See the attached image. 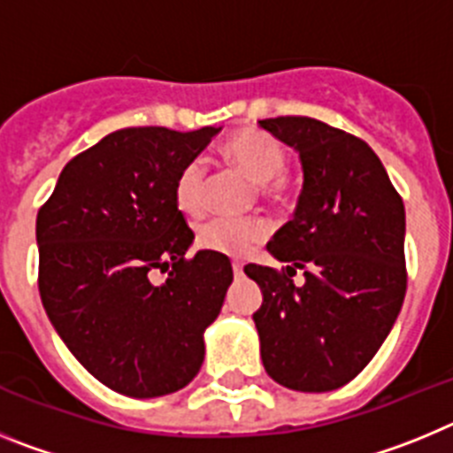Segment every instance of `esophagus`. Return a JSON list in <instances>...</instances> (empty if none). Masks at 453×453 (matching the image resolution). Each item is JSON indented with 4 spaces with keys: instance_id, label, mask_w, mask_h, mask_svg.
<instances>
[{
    "instance_id": "esophagus-1",
    "label": "esophagus",
    "mask_w": 453,
    "mask_h": 453,
    "mask_svg": "<svg viewBox=\"0 0 453 453\" xmlns=\"http://www.w3.org/2000/svg\"><path fill=\"white\" fill-rule=\"evenodd\" d=\"M231 267H234V274L235 276H242V263L234 261V263H231Z\"/></svg>"
}]
</instances>
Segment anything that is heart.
<instances>
[{
  "mask_svg": "<svg viewBox=\"0 0 453 453\" xmlns=\"http://www.w3.org/2000/svg\"><path fill=\"white\" fill-rule=\"evenodd\" d=\"M224 156L247 177L261 186L267 197L281 192V177L286 172L288 156L276 140L263 134L245 131L224 145ZM174 202L186 215H199L206 206V165L202 158H192L179 170L174 181ZM270 234V224L261 218H218L203 222L197 229L199 247L224 256H245Z\"/></svg>",
  "mask_w": 453,
  "mask_h": 453,
  "instance_id": "b5f03b06",
  "label": "heart"
}]
</instances>
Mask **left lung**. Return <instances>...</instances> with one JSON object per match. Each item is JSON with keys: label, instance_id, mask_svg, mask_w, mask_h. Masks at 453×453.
<instances>
[{"label": "left lung", "instance_id": "left-lung-1", "mask_svg": "<svg viewBox=\"0 0 453 453\" xmlns=\"http://www.w3.org/2000/svg\"><path fill=\"white\" fill-rule=\"evenodd\" d=\"M258 127L297 151L303 172L295 215L267 242L286 272L245 265L263 292V365L290 390L329 392L361 374L402 311L403 202L361 138L313 118ZM297 269L302 287L291 283Z\"/></svg>", "mask_w": 453, "mask_h": 453}]
</instances>
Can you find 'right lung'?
Returning <instances> with one entry per match:
<instances>
[{"mask_svg":"<svg viewBox=\"0 0 453 453\" xmlns=\"http://www.w3.org/2000/svg\"><path fill=\"white\" fill-rule=\"evenodd\" d=\"M222 127H131L74 156L38 211L40 299L72 356L135 399L186 388L203 363V331L234 281L224 254L199 250L174 181ZM151 269L168 272L163 284Z\"/></svg>","mask_w":453,"mask_h":453,"instance_id":"add662e5","label":"right lung"}]
</instances>
